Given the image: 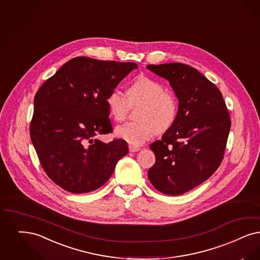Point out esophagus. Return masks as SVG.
Instances as JSON below:
<instances>
[{"label":"esophagus","mask_w":260,"mask_h":260,"mask_svg":"<svg viewBox=\"0 0 260 260\" xmlns=\"http://www.w3.org/2000/svg\"><path fill=\"white\" fill-rule=\"evenodd\" d=\"M128 149H129V152L135 153V152H138V151L140 150V147H138V146L129 145L128 146Z\"/></svg>","instance_id":"34e87169"}]
</instances>
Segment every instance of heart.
I'll return each mask as SVG.
<instances>
[{
  "label": "heart",
  "instance_id": "b5f03b06",
  "mask_svg": "<svg viewBox=\"0 0 260 260\" xmlns=\"http://www.w3.org/2000/svg\"><path fill=\"white\" fill-rule=\"evenodd\" d=\"M131 104L142 103L137 118L140 121L125 123L116 128V135L132 145H142L157 133H165L176 119V99L165 92V87L149 77H139L127 88ZM128 101L125 94L113 90L106 98L110 114L116 121H124L128 111Z\"/></svg>",
  "mask_w": 260,
  "mask_h": 260
}]
</instances>
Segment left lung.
<instances>
[{"label":"left lung","instance_id":"1","mask_svg":"<svg viewBox=\"0 0 260 260\" xmlns=\"http://www.w3.org/2000/svg\"><path fill=\"white\" fill-rule=\"evenodd\" d=\"M169 81L179 101L174 124L150 145L156 162L148 178L167 196H180L197 187L218 169L231 122L222 94L198 70L181 62L148 64Z\"/></svg>","mask_w":260,"mask_h":260}]
</instances>
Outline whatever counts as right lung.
I'll use <instances>...</instances> for the list:
<instances>
[{
  "label": "right lung",
  "mask_w": 260,
  "mask_h": 260,
  "mask_svg": "<svg viewBox=\"0 0 260 260\" xmlns=\"http://www.w3.org/2000/svg\"><path fill=\"white\" fill-rule=\"evenodd\" d=\"M137 68L76 57L36 93L31 143L45 173L64 190L85 193L102 187L128 153L125 140L104 143L98 136L113 131L106 98Z\"/></svg>",
  "instance_id": "right-lung-1"
}]
</instances>
